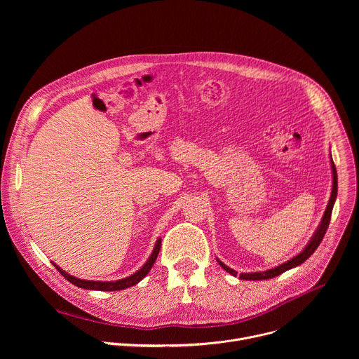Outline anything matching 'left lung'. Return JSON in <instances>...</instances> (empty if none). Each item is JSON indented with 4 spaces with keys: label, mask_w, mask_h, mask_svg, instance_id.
I'll return each instance as SVG.
<instances>
[{
    "label": "left lung",
    "mask_w": 359,
    "mask_h": 359,
    "mask_svg": "<svg viewBox=\"0 0 359 359\" xmlns=\"http://www.w3.org/2000/svg\"><path fill=\"white\" fill-rule=\"evenodd\" d=\"M332 161V159H331ZM331 166H332V191H331V198L328 201V206H327V210L324 213V217H323V222H321V226L320 229L317 230V233L314 234L313 240L310 241V244L306 245L298 255H295L294 259L288 260L287 263L276 267V269H271V270H267L264 273H251V274H240V278L241 280H267V278H273V277H277L280 274H283L284 271L292 269V267H297L299 266L301 263H304L306 259L310 257V255L317 250V247L321 244L325 233H327V229L330 226V220H331V215H332V208H334V203H335V198H337V190H338V182H337V169H335V165L334 162H331ZM219 262V260H217ZM219 264L222 266V269H224L227 273H230L231 276L237 277V271L231 270L230 267H227L226 264H223L222 262H219Z\"/></svg>",
    "instance_id": "8db88e82"
}]
</instances>
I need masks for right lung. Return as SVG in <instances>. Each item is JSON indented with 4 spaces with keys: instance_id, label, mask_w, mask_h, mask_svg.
Wrapping results in <instances>:
<instances>
[{
    "instance_id": "obj_1",
    "label": "right lung",
    "mask_w": 359,
    "mask_h": 359,
    "mask_svg": "<svg viewBox=\"0 0 359 359\" xmlns=\"http://www.w3.org/2000/svg\"><path fill=\"white\" fill-rule=\"evenodd\" d=\"M161 244H162V241H161V238H159L158 243H156L155 250H153L151 255L149 257V260L146 262V264H144L137 273H135L133 276H130V277H128V278L119 280V281H111V283L108 281V283H104V281H86V280H79V278H75V277L67 274V273L62 271L58 266H55V264H54V266H55V269L61 273L62 277H65L69 283H72V284L76 285V287H81V288H85V290H97V291H119V290H125V288H129V287L137 284L140 280H143V278L147 276V273L150 271L153 263H155V260H156V257H158V254H159V251H161Z\"/></svg>"
}]
</instances>
